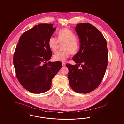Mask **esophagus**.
<instances>
[{
	"instance_id": "1",
	"label": "esophagus",
	"mask_w": 124,
	"mask_h": 124,
	"mask_svg": "<svg viewBox=\"0 0 124 124\" xmlns=\"http://www.w3.org/2000/svg\"><path fill=\"white\" fill-rule=\"evenodd\" d=\"M62 66H65V63L62 62Z\"/></svg>"
}]
</instances>
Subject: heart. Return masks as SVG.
<instances>
[{"label": "heart", "mask_w": 124, "mask_h": 124, "mask_svg": "<svg viewBox=\"0 0 124 124\" xmlns=\"http://www.w3.org/2000/svg\"><path fill=\"white\" fill-rule=\"evenodd\" d=\"M75 33L72 30L64 28L58 32V39L51 36L48 40L49 47L53 52H55L59 47V43H64L63 51H59L54 54L53 59L55 61L64 62L69 58L71 54H75L78 52L79 48V42L76 39Z\"/></svg>", "instance_id": "obj_1"}]
</instances>
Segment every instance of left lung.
Returning <instances> with one entry per match:
<instances>
[{"label": "left lung", "instance_id": "obj_1", "mask_svg": "<svg viewBox=\"0 0 124 124\" xmlns=\"http://www.w3.org/2000/svg\"><path fill=\"white\" fill-rule=\"evenodd\" d=\"M75 30L80 47L72 58L76 64H66L68 79L73 90L87 94L99 86L105 74L108 60L107 43L101 33L90 23H79Z\"/></svg>", "mask_w": 124, "mask_h": 124}]
</instances>
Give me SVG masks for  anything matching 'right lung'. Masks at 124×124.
I'll return each mask as SVG.
<instances>
[{
  "mask_svg": "<svg viewBox=\"0 0 124 124\" xmlns=\"http://www.w3.org/2000/svg\"><path fill=\"white\" fill-rule=\"evenodd\" d=\"M53 24L40 23L21 35L14 54L13 63L19 82L30 92H45L62 67L60 61L49 62L52 56L48 40L55 30Z\"/></svg>",
  "mask_w": 124,
  "mask_h": 124,
  "instance_id": "obj_1",
  "label": "right lung"
}]
</instances>
